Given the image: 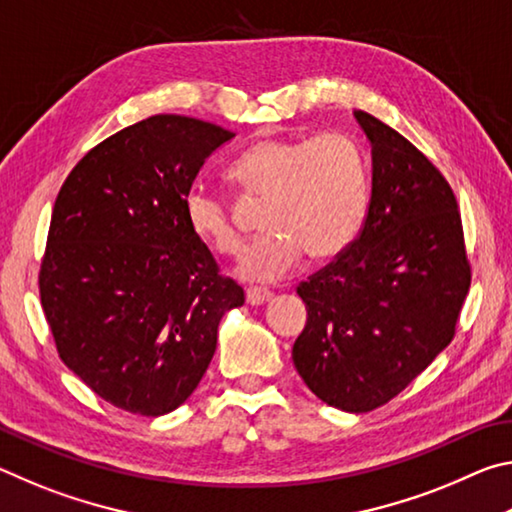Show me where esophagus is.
Segmentation results:
<instances>
[{
  "mask_svg": "<svg viewBox=\"0 0 512 512\" xmlns=\"http://www.w3.org/2000/svg\"><path fill=\"white\" fill-rule=\"evenodd\" d=\"M268 300H271V291L257 289V287L246 289V302H248V305L257 307V305H264V302H268Z\"/></svg>",
  "mask_w": 512,
  "mask_h": 512,
  "instance_id": "34e87169",
  "label": "esophagus"
}]
</instances>
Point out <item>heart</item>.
I'll return each mask as SVG.
<instances>
[{"label":"heart","mask_w":512,"mask_h":512,"mask_svg":"<svg viewBox=\"0 0 512 512\" xmlns=\"http://www.w3.org/2000/svg\"><path fill=\"white\" fill-rule=\"evenodd\" d=\"M228 176L250 196H266L262 237L246 248L237 275L253 282H280L296 271L305 253L329 259L359 235L368 210V164L357 140L325 133L311 140L266 137L230 162ZM185 219L198 239L221 255H235L241 232L221 194L192 185Z\"/></svg>","instance_id":"heart-1"}]
</instances>
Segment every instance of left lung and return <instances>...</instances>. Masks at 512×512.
<instances>
[{
	"label": "left lung",
	"instance_id": "8db88e82",
	"mask_svg": "<svg viewBox=\"0 0 512 512\" xmlns=\"http://www.w3.org/2000/svg\"><path fill=\"white\" fill-rule=\"evenodd\" d=\"M354 119L372 155L368 216L348 250L298 287L307 325L291 359L318 400L366 413L452 341L470 264L447 180L384 121Z\"/></svg>",
	"mask_w": 512,
	"mask_h": 512
}]
</instances>
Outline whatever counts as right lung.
<instances>
[{"instance_id": "obj_1", "label": "right lung", "mask_w": 512, "mask_h": 512, "mask_svg": "<svg viewBox=\"0 0 512 512\" xmlns=\"http://www.w3.org/2000/svg\"><path fill=\"white\" fill-rule=\"evenodd\" d=\"M235 133L155 115L85 155L60 187L40 300L65 366L117 409L187 402L244 289L219 275L185 219V194Z\"/></svg>"}]
</instances>
